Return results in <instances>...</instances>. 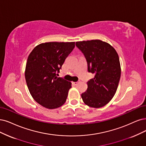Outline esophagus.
<instances>
[{"label": "esophagus", "instance_id": "esophagus-1", "mask_svg": "<svg viewBox=\"0 0 146 146\" xmlns=\"http://www.w3.org/2000/svg\"><path fill=\"white\" fill-rule=\"evenodd\" d=\"M80 81L79 80V81H78V82H73V85H76Z\"/></svg>", "mask_w": 146, "mask_h": 146}]
</instances>
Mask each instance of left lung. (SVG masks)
Segmentation results:
<instances>
[{"label":"left lung","instance_id":"1","mask_svg":"<svg viewBox=\"0 0 146 146\" xmlns=\"http://www.w3.org/2000/svg\"><path fill=\"white\" fill-rule=\"evenodd\" d=\"M88 64V71L94 74L87 82L88 88L81 94L84 103L99 108L113 98L121 76V67L115 48L100 40L76 42Z\"/></svg>","mask_w":146,"mask_h":146}]
</instances>
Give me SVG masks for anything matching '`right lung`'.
<instances>
[{
  "mask_svg": "<svg viewBox=\"0 0 146 146\" xmlns=\"http://www.w3.org/2000/svg\"><path fill=\"white\" fill-rule=\"evenodd\" d=\"M74 42H48L36 46L27 60L25 76L33 99L48 109H55L66 102L72 83L56 76Z\"/></svg>",
  "mask_w": 146,
  "mask_h": 146,
  "instance_id": "1",
  "label": "right lung"
}]
</instances>
